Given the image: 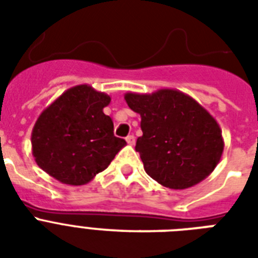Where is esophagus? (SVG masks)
I'll return each mask as SVG.
<instances>
[{"label":"esophagus","instance_id":"34e87169","mask_svg":"<svg viewBox=\"0 0 258 258\" xmlns=\"http://www.w3.org/2000/svg\"><path fill=\"white\" fill-rule=\"evenodd\" d=\"M125 141L128 145H135V137L134 135H128V137L125 138Z\"/></svg>","mask_w":258,"mask_h":258}]
</instances>
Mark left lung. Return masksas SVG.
Here are the masks:
<instances>
[{
  "instance_id": "8db88e82",
  "label": "left lung",
  "mask_w": 258,
  "mask_h": 258,
  "mask_svg": "<svg viewBox=\"0 0 258 258\" xmlns=\"http://www.w3.org/2000/svg\"><path fill=\"white\" fill-rule=\"evenodd\" d=\"M142 117L143 135L135 150L146 172L158 183L182 190L204 180L224 151L217 120L192 97L176 89L124 95Z\"/></svg>"
}]
</instances>
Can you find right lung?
I'll list each match as a JSON object with an SVG mask.
<instances>
[{
    "label": "right lung",
    "mask_w": 258,
    "mask_h": 258,
    "mask_svg": "<svg viewBox=\"0 0 258 258\" xmlns=\"http://www.w3.org/2000/svg\"><path fill=\"white\" fill-rule=\"evenodd\" d=\"M111 97L91 86L72 87L46 107L32 131L34 161L61 183L80 186L108 167L125 146L103 112Z\"/></svg>",
    "instance_id": "1"
}]
</instances>
